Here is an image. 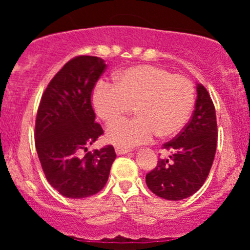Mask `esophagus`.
Listing matches in <instances>:
<instances>
[{
	"label": "esophagus",
	"instance_id": "esophagus-1",
	"mask_svg": "<svg viewBox=\"0 0 250 250\" xmlns=\"http://www.w3.org/2000/svg\"><path fill=\"white\" fill-rule=\"evenodd\" d=\"M129 149H125V148H120V147H116L115 148V153L117 154V155H123V154H127V153H129Z\"/></svg>",
	"mask_w": 250,
	"mask_h": 250
}]
</instances>
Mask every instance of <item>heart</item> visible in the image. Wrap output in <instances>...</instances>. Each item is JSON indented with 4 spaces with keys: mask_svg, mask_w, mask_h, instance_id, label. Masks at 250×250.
<instances>
[{
    "mask_svg": "<svg viewBox=\"0 0 250 250\" xmlns=\"http://www.w3.org/2000/svg\"><path fill=\"white\" fill-rule=\"evenodd\" d=\"M97 115L113 123L137 108V118L114 123L107 140L120 148L150 142L156 134L173 136L186 125L194 107V87L187 77L154 65H137L121 73L116 83L100 81L93 93Z\"/></svg>",
    "mask_w": 250,
    "mask_h": 250,
    "instance_id": "obj_1",
    "label": "heart"
}]
</instances>
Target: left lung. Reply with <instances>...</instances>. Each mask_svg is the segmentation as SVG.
Instances as JSON below:
<instances>
[{
    "mask_svg": "<svg viewBox=\"0 0 250 250\" xmlns=\"http://www.w3.org/2000/svg\"><path fill=\"white\" fill-rule=\"evenodd\" d=\"M197 99L188 125L174 140L163 145L169 159H160L146 175L155 195L170 201L191 196L202 187L213 165L217 143L215 107L207 89L196 84Z\"/></svg>",
    "mask_w": 250,
    "mask_h": 250,
    "instance_id": "8db88e82",
    "label": "left lung"
}]
</instances>
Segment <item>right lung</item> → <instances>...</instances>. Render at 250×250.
I'll return each mask as SVG.
<instances>
[{"label":"right lung","mask_w":250,"mask_h":250,"mask_svg":"<svg viewBox=\"0 0 250 250\" xmlns=\"http://www.w3.org/2000/svg\"><path fill=\"white\" fill-rule=\"evenodd\" d=\"M105 68L96 56L70 60L49 82L37 110L35 146L43 173L51 187L70 199L99 193L116 159L113 146L81 154L103 134L91 91Z\"/></svg>","instance_id":"1"}]
</instances>
